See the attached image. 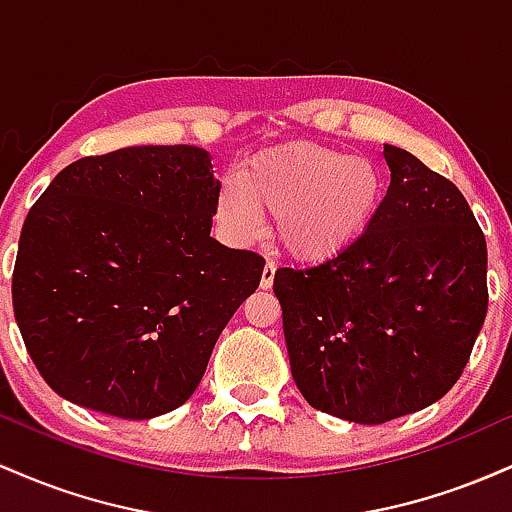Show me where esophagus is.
Here are the masks:
<instances>
[{
    "label": "esophagus",
    "instance_id": "obj_1",
    "mask_svg": "<svg viewBox=\"0 0 512 512\" xmlns=\"http://www.w3.org/2000/svg\"><path fill=\"white\" fill-rule=\"evenodd\" d=\"M274 274H276V264H274V262H267V264H264V272H262V279H260V286H262V289H272V284H274Z\"/></svg>",
    "mask_w": 512,
    "mask_h": 512
}]
</instances>
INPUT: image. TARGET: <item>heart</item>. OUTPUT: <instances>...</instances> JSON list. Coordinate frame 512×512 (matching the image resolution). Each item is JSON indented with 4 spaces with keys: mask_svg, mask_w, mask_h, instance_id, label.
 Listing matches in <instances>:
<instances>
[{
    "mask_svg": "<svg viewBox=\"0 0 512 512\" xmlns=\"http://www.w3.org/2000/svg\"><path fill=\"white\" fill-rule=\"evenodd\" d=\"M383 197V175L370 158L296 144L255 156L223 182L216 216L238 243L257 238L262 216H272L291 257L327 262L366 236Z\"/></svg>",
    "mask_w": 512,
    "mask_h": 512,
    "instance_id": "1",
    "label": "heart"
}]
</instances>
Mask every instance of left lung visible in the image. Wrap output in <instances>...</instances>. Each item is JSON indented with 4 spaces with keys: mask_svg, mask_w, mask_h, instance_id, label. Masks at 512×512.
Returning a JSON list of instances; mask_svg holds the SVG:
<instances>
[{
    "mask_svg": "<svg viewBox=\"0 0 512 512\" xmlns=\"http://www.w3.org/2000/svg\"><path fill=\"white\" fill-rule=\"evenodd\" d=\"M390 187L354 248L281 267L291 373L310 407L385 424L438 402L467 366L489 308L486 240L462 192L385 144Z\"/></svg>",
    "mask_w": 512,
    "mask_h": 512,
    "instance_id": "obj_1",
    "label": "left lung"
}]
</instances>
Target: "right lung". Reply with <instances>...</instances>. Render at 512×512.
Instances as JSON below:
<instances>
[{
	"instance_id": "obj_1",
	"label": "right lung",
	"mask_w": 512,
	"mask_h": 512,
	"mask_svg": "<svg viewBox=\"0 0 512 512\" xmlns=\"http://www.w3.org/2000/svg\"><path fill=\"white\" fill-rule=\"evenodd\" d=\"M221 182L199 146L74 161L28 211L11 298L57 395L120 419L192 397L264 260L211 238Z\"/></svg>"
}]
</instances>
